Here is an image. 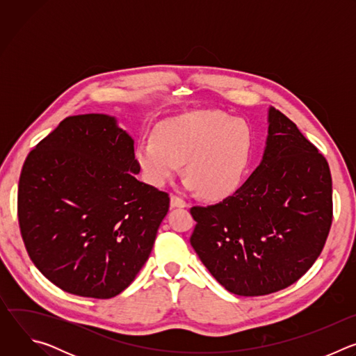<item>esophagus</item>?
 <instances>
[{"mask_svg": "<svg viewBox=\"0 0 356 356\" xmlns=\"http://www.w3.org/2000/svg\"><path fill=\"white\" fill-rule=\"evenodd\" d=\"M170 207H172V209H176V207L183 209V207H187V202H186L183 198H180L179 195L173 194V195L170 197Z\"/></svg>", "mask_w": 356, "mask_h": 356, "instance_id": "obj_1", "label": "esophagus"}]
</instances>
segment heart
Here are the masks:
<instances>
[{"instance_id":"heart-1","label":"heart","mask_w":356,"mask_h":356,"mask_svg":"<svg viewBox=\"0 0 356 356\" xmlns=\"http://www.w3.org/2000/svg\"><path fill=\"white\" fill-rule=\"evenodd\" d=\"M252 152L248 124L221 111L190 113L162 122L142 139L135 158L146 180L165 186L183 163L186 186L209 200L231 195L242 183Z\"/></svg>"}]
</instances>
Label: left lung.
Segmentation results:
<instances>
[{
  "label": "left lung",
  "mask_w": 356,
  "mask_h": 356,
  "mask_svg": "<svg viewBox=\"0 0 356 356\" xmlns=\"http://www.w3.org/2000/svg\"><path fill=\"white\" fill-rule=\"evenodd\" d=\"M190 214V243L221 286L245 297L279 291L306 273L325 245L332 224L328 162L270 108L262 163L232 195Z\"/></svg>",
  "instance_id": "1"
}]
</instances>
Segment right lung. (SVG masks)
<instances>
[{
    "label": "right lung",
    "mask_w": 356,
    "mask_h": 356,
    "mask_svg": "<svg viewBox=\"0 0 356 356\" xmlns=\"http://www.w3.org/2000/svg\"><path fill=\"white\" fill-rule=\"evenodd\" d=\"M134 139L115 118H65L24 163L18 221L28 255L62 290L111 298L136 277L169 211L165 191L139 181Z\"/></svg>",
    "instance_id": "right-lung-1"
}]
</instances>
